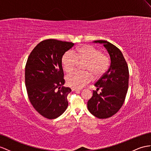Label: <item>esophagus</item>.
I'll return each mask as SVG.
<instances>
[{
	"label": "esophagus",
	"instance_id": "esophagus-1",
	"mask_svg": "<svg viewBox=\"0 0 151 151\" xmlns=\"http://www.w3.org/2000/svg\"><path fill=\"white\" fill-rule=\"evenodd\" d=\"M72 90H73V91L76 92H80V91H81V90H80V89H78V88H72Z\"/></svg>",
	"mask_w": 151,
	"mask_h": 151
}]
</instances>
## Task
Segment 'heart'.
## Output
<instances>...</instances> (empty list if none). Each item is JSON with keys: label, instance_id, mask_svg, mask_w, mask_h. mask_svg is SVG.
Listing matches in <instances>:
<instances>
[{"label": "heart", "instance_id": "b5f03b06", "mask_svg": "<svg viewBox=\"0 0 151 151\" xmlns=\"http://www.w3.org/2000/svg\"><path fill=\"white\" fill-rule=\"evenodd\" d=\"M78 62H86L83 69L87 71H76L66 78L69 86L75 88H80L89 83L92 79V74L96 78L103 76L110 65L109 57L90 45H83L76 48L73 52H65L62 58V64L68 73L76 67Z\"/></svg>", "mask_w": 151, "mask_h": 151}]
</instances>
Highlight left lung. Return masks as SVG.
<instances>
[{
    "instance_id": "obj_1",
    "label": "left lung",
    "mask_w": 151,
    "mask_h": 151,
    "mask_svg": "<svg viewBox=\"0 0 151 151\" xmlns=\"http://www.w3.org/2000/svg\"><path fill=\"white\" fill-rule=\"evenodd\" d=\"M96 43L103 44L110 57V65L107 72L94 86L102 92L96 91L87 102L88 111L99 119L109 118L121 109L128 88L129 70L122 52L115 45L106 41L98 40Z\"/></svg>"
}]
</instances>
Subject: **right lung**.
Listing matches in <instances>:
<instances>
[{
    "mask_svg": "<svg viewBox=\"0 0 151 151\" xmlns=\"http://www.w3.org/2000/svg\"><path fill=\"white\" fill-rule=\"evenodd\" d=\"M74 45L53 39L42 41L27 61L25 78L29 99L45 118L56 119L67 109V96L71 89L64 86L62 58Z\"/></svg>",
    "mask_w": 151,
    "mask_h": 151,
    "instance_id": "add662e5",
    "label": "right lung"
}]
</instances>
